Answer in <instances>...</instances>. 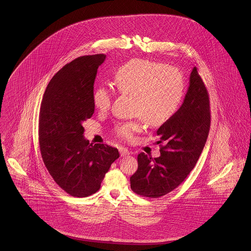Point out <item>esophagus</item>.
Returning a JSON list of instances; mask_svg holds the SVG:
<instances>
[{
	"instance_id": "1",
	"label": "esophagus",
	"mask_w": 251,
	"mask_h": 251,
	"mask_svg": "<svg viewBox=\"0 0 251 251\" xmlns=\"http://www.w3.org/2000/svg\"><path fill=\"white\" fill-rule=\"evenodd\" d=\"M120 155L121 156H126L130 154V151L127 149H125V148H120Z\"/></svg>"
}]
</instances>
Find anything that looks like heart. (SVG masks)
Returning a JSON list of instances; mask_svg holds the SVG:
<instances>
[{
    "mask_svg": "<svg viewBox=\"0 0 251 251\" xmlns=\"http://www.w3.org/2000/svg\"><path fill=\"white\" fill-rule=\"evenodd\" d=\"M114 84L122 94L133 96L134 114L152 126L170 120L179 110L184 96L183 77L179 70L151 60L134 58L114 72ZM93 104L106 112L112 104V92L99 86L93 93ZM143 130L142 118L118 124L115 132L123 139L132 140Z\"/></svg>",
    "mask_w": 251,
    "mask_h": 251,
    "instance_id": "heart-1",
    "label": "heart"
}]
</instances>
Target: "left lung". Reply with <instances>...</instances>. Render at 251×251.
Listing matches in <instances>:
<instances>
[{
	"label": "left lung",
	"mask_w": 251,
	"mask_h": 251,
	"mask_svg": "<svg viewBox=\"0 0 251 251\" xmlns=\"http://www.w3.org/2000/svg\"><path fill=\"white\" fill-rule=\"evenodd\" d=\"M210 126L209 94L195 67L183 103L156 131L160 137L157 144H160L161 156L138 154V168L130 178L131 190L139 196L156 199L177 188L196 166Z\"/></svg>",
	"instance_id": "8db88e82"
}]
</instances>
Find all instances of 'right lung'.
Wrapping results in <instances>:
<instances>
[{
	"label": "right lung",
	"instance_id": "right-lung-1",
	"mask_svg": "<svg viewBox=\"0 0 251 251\" xmlns=\"http://www.w3.org/2000/svg\"><path fill=\"white\" fill-rule=\"evenodd\" d=\"M106 55H84L65 65L50 81L42 99L38 136L40 152L50 175L76 198L95 194L118 149L89 143L83 123L94 113L93 89L97 70Z\"/></svg>",
	"mask_w": 251,
	"mask_h": 251
}]
</instances>
